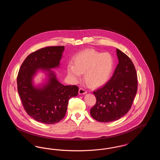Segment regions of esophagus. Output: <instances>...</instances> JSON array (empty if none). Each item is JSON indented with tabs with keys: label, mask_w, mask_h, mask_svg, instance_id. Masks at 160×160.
<instances>
[{
	"label": "esophagus",
	"mask_w": 160,
	"mask_h": 160,
	"mask_svg": "<svg viewBox=\"0 0 160 160\" xmlns=\"http://www.w3.org/2000/svg\"><path fill=\"white\" fill-rule=\"evenodd\" d=\"M87 93V91H86L85 89H83V88H80V89H79L78 93H79L80 95H83V94H85V93Z\"/></svg>",
	"instance_id": "34e87169"
}]
</instances>
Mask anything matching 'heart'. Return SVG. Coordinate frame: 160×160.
<instances>
[{
    "mask_svg": "<svg viewBox=\"0 0 160 160\" xmlns=\"http://www.w3.org/2000/svg\"><path fill=\"white\" fill-rule=\"evenodd\" d=\"M114 66V59L111 54L87 49L77 54L74 63H69L67 70L72 82L80 81L84 73L86 82L92 88H98L109 80Z\"/></svg>",
    "mask_w": 160,
    "mask_h": 160,
    "instance_id": "b5f03b06",
    "label": "heart"
}]
</instances>
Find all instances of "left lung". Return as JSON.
<instances>
[{
  "instance_id": "8db88e82",
  "label": "left lung",
  "mask_w": 160,
  "mask_h": 160,
  "mask_svg": "<svg viewBox=\"0 0 160 160\" xmlns=\"http://www.w3.org/2000/svg\"><path fill=\"white\" fill-rule=\"evenodd\" d=\"M119 63L110 80L93 92L97 102L91 109L92 117L101 122L119 119L131 108L137 91L136 70L129 57L116 49Z\"/></svg>"
}]
</instances>
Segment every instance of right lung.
Wrapping results in <instances>:
<instances>
[{"label":"right lung","mask_w":160,"mask_h":160,"mask_svg":"<svg viewBox=\"0 0 160 160\" xmlns=\"http://www.w3.org/2000/svg\"><path fill=\"white\" fill-rule=\"evenodd\" d=\"M64 46L41 48L30 54L24 61L17 76V89L23 107L32 118L38 122L53 124L65 116L69 99L78 95L76 85L61 84L50 69L59 67ZM48 72V82L37 88L32 77L38 69Z\"/></svg>","instance_id":"obj_1"}]
</instances>
